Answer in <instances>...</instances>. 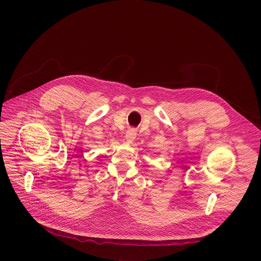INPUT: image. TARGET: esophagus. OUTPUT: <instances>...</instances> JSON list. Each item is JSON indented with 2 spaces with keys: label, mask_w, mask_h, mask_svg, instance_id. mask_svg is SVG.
Masks as SVG:
<instances>
[{
  "label": "esophagus",
  "mask_w": 261,
  "mask_h": 261,
  "mask_svg": "<svg viewBox=\"0 0 261 261\" xmlns=\"http://www.w3.org/2000/svg\"><path fill=\"white\" fill-rule=\"evenodd\" d=\"M135 138H136V132H135V130L131 129V130L127 131V133H126V140H127L128 142H132Z\"/></svg>",
  "instance_id": "34e87169"
}]
</instances>
